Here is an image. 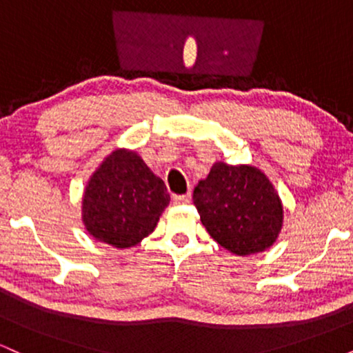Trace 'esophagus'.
<instances>
[{"label":"esophagus","instance_id":"obj_1","mask_svg":"<svg viewBox=\"0 0 353 353\" xmlns=\"http://www.w3.org/2000/svg\"><path fill=\"white\" fill-rule=\"evenodd\" d=\"M190 192H188V194H182V196H174V202H176V204H189L190 202Z\"/></svg>","mask_w":353,"mask_h":353}]
</instances>
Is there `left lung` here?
<instances>
[{
	"label": "left lung",
	"mask_w": 353,
	"mask_h": 353,
	"mask_svg": "<svg viewBox=\"0 0 353 353\" xmlns=\"http://www.w3.org/2000/svg\"><path fill=\"white\" fill-rule=\"evenodd\" d=\"M209 236L236 255L264 252L277 241L283 208L274 184L254 165L216 163L194 189Z\"/></svg>",
	"instance_id": "left-lung-1"
}]
</instances>
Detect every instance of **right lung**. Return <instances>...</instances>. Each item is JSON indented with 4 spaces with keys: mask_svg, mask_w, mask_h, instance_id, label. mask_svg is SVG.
<instances>
[{
    "mask_svg": "<svg viewBox=\"0 0 353 353\" xmlns=\"http://www.w3.org/2000/svg\"><path fill=\"white\" fill-rule=\"evenodd\" d=\"M169 201L164 181L139 154L116 149L89 177L83 194V224L96 241L128 249L154 232Z\"/></svg>",
    "mask_w": 353,
    "mask_h": 353,
    "instance_id": "1",
    "label": "right lung"
}]
</instances>
